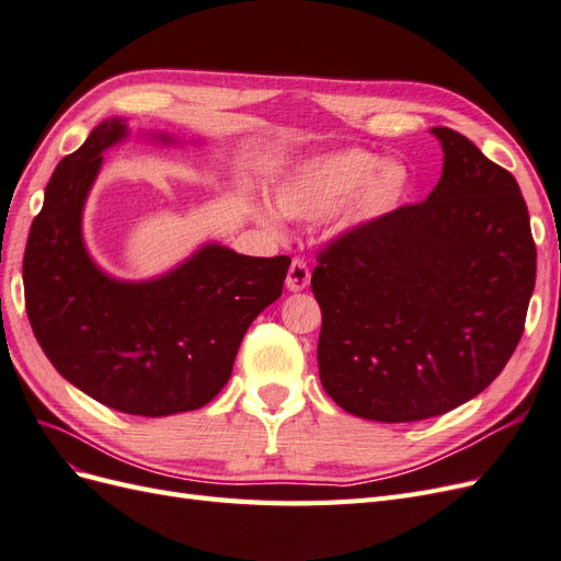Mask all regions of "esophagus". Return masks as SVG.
Returning a JSON list of instances; mask_svg holds the SVG:
<instances>
[{
    "instance_id": "1",
    "label": "esophagus",
    "mask_w": 561,
    "mask_h": 561,
    "mask_svg": "<svg viewBox=\"0 0 561 561\" xmlns=\"http://www.w3.org/2000/svg\"><path fill=\"white\" fill-rule=\"evenodd\" d=\"M309 278H311L309 264L304 262V260H293L290 271H287V278H285L287 290H290V293H301L304 287L309 285Z\"/></svg>"
}]
</instances>
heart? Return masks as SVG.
Segmentation results:
<instances>
[{"mask_svg": "<svg viewBox=\"0 0 561 561\" xmlns=\"http://www.w3.org/2000/svg\"><path fill=\"white\" fill-rule=\"evenodd\" d=\"M410 190V173L400 163H386L365 149H344L304 161L287 175L274 192V203L283 217L309 222L332 215L359 196L346 213V225L369 222L396 208ZM260 222L278 231V219L260 210Z\"/></svg>", "mask_w": 561, "mask_h": 561, "instance_id": "heart-1", "label": "heart"}]
</instances>
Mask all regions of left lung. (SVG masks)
<instances>
[{
  "instance_id": "1",
  "label": "left lung",
  "mask_w": 561,
  "mask_h": 561,
  "mask_svg": "<svg viewBox=\"0 0 561 561\" xmlns=\"http://www.w3.org/2000/svg\"><path fill=\"white\" fill-rule=\"evenodd\" d=\"M443 178L426 201L318 252V369L342 410L383 423L439 416L494 381L536 285L517 180L461 133L433 128Z\"/></svg>"
}]
</instances>
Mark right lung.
Wrapping results in <instances>:
<instances>
[{"label":"right lung","instance_id":"obj_1","mask_svg":"<svg viewBox=\"0 0 561 561\" xmlns=\"http://www.w3.org/2000/svg\"><path fill=\"white\" fill-rule=\"evenodd\" d=\"M126 135L122 118H107L50 175L23 257L25 309L50 365L93 400L135 416L192 412L229 381L250 322L283 293L290 257L213 243L154 280L103 274L83 245L81 213L103 151Z\"/></svg>","mask_w":561,"mask_h":561}]
</instances>
